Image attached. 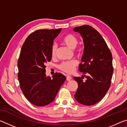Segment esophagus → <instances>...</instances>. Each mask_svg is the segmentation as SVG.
<instances>
[{"label": "esophagus", "instance_id": "obj_1", "mask_svg": "<svg viewBox=\"0 0 127 127\" xmlns=\"http://www.w3.org/2000/svg\"><path fill=\"white\" fill-rule=\"evenodd\" d=\"M66 80H67L68 81H70L72 79V77L70 76H67L66 77Z\"/></svg>", "mask_w": 127, "mask_h": 127}]
</instances>
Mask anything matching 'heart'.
Wrapping results in <instances>:
<instances>
[{
  "instance_id": "b5f03b06",
  "label": "heart",
  "mask_w": 127,
  "mask_h": 127,
  "mask_svg": "<svg viewBox=\"0 0 127 127\" xmlns=\"http://www.w3.org/2000/svg\"><path fill=\"white\" fill-rule=\"evenodd\" d=\"M62 42L68 48L74 49L76 48L78 44V39L74 35L72 34H67L62 39ZM58 46L56 44H54L51 47V55L55 57L57 53ZM77 65V62L76 61H71L64 62L62 63L59 66L60 69L66 73H71L74 71V68Z\"/></svg>"
}]
</instances>
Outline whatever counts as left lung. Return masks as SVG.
<instances>
[{"label":"left lung","instance_id":"left-lung-1","mask_svg":"<svg viewBox=\"0 0 127 127\" xmlns=\"http://www.w3.org/2000/svg\"><path fill=\"white\" fill-rule=\"evenodd\" d=\"M73 31L80 34L84 44V51L79 70L87 74L82 77H74L78 86L74 98L80 104L92 105L106 95L110 86L113 67L111 51L106 42L97 31L90 26L75 27Z\"/></svg>","mask_w":127,"mask_h":127}]
</instances>
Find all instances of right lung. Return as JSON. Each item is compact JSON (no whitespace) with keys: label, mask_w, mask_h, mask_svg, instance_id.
<instances>
[{"label":"right lung","mask_w":127,"mask_h":127,"mask_svg":"<svg viewBox=\"0 0 127 127\" xmlns=\"http://www.w3.org/2000/svg\"><path fill=\"white\" fill-rule=\"evenodd\" d=\"M62 29L39 30L26 39L18 61L21 89L34 105L44 106L52 102L66 77L56 73L51 78L46 75V64L51 59L54 40Z\"/></svg>","instance_id":"obj_1"}]
</instances>
